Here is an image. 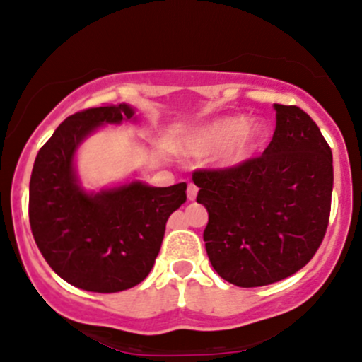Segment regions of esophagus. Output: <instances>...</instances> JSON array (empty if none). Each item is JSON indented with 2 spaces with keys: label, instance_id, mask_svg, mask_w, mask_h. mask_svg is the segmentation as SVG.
<instances>
[{
  "label": "esophagus",
  "instance_id": "obj_1",
  "mask_svg": "<svg viewBox=\"0 0 362 362\" xmlns=\"http://www.w3.org/2000/svg\"><path fill=\"white\" fill-rule=\"evenodd\" d=\"M196 196H198V187H196L194 184H189L187 185V198L191 199V202H194Z\"/></svg>",
  "mask_w": 362,
  "mask_h": 362
}]
</instances>
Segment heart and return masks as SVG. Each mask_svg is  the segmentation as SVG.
<instances>
[{
    "label": "heart",
    "mask_w": 362,
    "mask_h": 362,
    "mask_svg": "<svg viewBox=\"0 0 362 362\" xmlns=\"http://www.w3.org/2000/svg\"><path fill=\"white\" fill-rule=\"evenodd\" d=\"M267 136L269 131L263 122L247 120L244 117H224L203 125L189 141V150L194 153H210L223 148L221 163L233 166L258 152Z\"/></svg>",
    "instance_id": "heart-1"
}]
</instances>
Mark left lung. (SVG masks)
Masks as SVG:
<instances>
[{
	"mask_svg": "<svg viewBox=\"0 0 362 362\" xmlns=\"http://www.w3.org/2000/svg\"><path fill=\"white\" fill-rule=\"evenodd\" d=\"M276 131L262 156L196 170L205 205L206 255L217 274L242 288L296 274L315 256L331 216L332 153L297 106L276 104Z\"/></svg>",
	"mask_w": 362,
	"mask_h": 362,
	"instance_id": "left-lung-1",
	"label": "left lung"
}]
</instances>
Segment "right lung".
I'll return each instance as SVG.
<instances>
[{
  "mask_svg": "<svg viewBox=\"0 0 362 362\" xmlns=\"http://www.w3.org/2000/svg\"><path fill=\"white\" fill-rule=\"evenodd\" d=\"M127 104L88 107L59 124L38 150L30 180V226L42 256L81 290L113 293L150 274L168 217L187 199V184L141 182L88 194L77 184L74 153L103 124L131 120Z\"/></svg>",
  "mask_w": 362,
  "mask_h": 362,
  "instance_id": "add662e5",
  "label": "right lung"
}]
</instances>
